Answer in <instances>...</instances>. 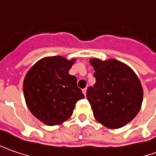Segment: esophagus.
I'll return each instance as SVG.
<instances>
[{
    "label": "esophagus",
    "instance_id": "esophagus-1",
    "mask_svg": "<svg viewBox=\"0 0 156 156\" xmlns=\"http://www.w3.org/2000/svg\"><path fill=\"white\" fill-rule=\"evenodd\" d=\"M87 88H84V89L82 90V91H83V94H85V96L87 95Z\"/></svg>",
    "mask_w": 156,
    "mask_h": 156
}]
</instances>
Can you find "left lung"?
Masks as SVG:
<instances>
[{
	"instance_id": "obj_1",
	"label": "left lung",
	"mask_w": 156,
	"mask_h": 156,
	"mask_svg": "<svg viewBox=\"0 0 156 156\" xmlns=\"http://www.w3.org/2000/svg\"><path fill=\"white\" fill-rule=\"evenodd\" d=\"M96 83L88 87L87 98L94 116L109 129L130 123L139 113L143 101V88L136 73L115 59H90Z\"/></svg>"
}]
</instances>
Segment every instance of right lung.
<instances>
[{
  "mask_svg": "<svg viewBox=\"0 0 156 156\" xmlns=\"http://www.w3.org/2000/svg\"><path fill=\"white\" fill-rule=\"evenodd\" d=\"M75 61L60 55L44 57L26 73L24 100L31 113L43 124H62L71 116L76 102L85 98L77 78L69 74Z\"/></svg>",
  "mask_w": 156,
  "mask_h": 156,
  "instance_id": "1",
  "label": "right lung"
}]
</instances>
